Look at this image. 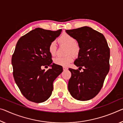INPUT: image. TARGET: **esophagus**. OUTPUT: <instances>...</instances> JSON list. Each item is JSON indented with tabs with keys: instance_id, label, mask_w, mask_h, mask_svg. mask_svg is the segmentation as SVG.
Here are the masks:
<instances>
[{
	"instance_id": "obj_1",
	"label": "esophagus",
	"mask_w": 123,
	"mask_h": 123,
	"mask_svg": "<svg viewBox=\"0 0 123 123\" xmlns=\"http://www.w3.org/2000/svg\"><path fill=\"white\" fill-rule=\"evenodd\" d=\"M63 71H67V70L68 69V68L66 67H63Z\"/></svg>"
}]
</instances>
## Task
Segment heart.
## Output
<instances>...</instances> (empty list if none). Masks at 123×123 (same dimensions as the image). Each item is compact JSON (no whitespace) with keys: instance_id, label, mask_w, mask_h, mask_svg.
<instances>
[{"instance_id":"obj_1","label":"heart","mask_w":123,"mask_h":123,"mask_svg":"<svg viewBox=\"0 0 123 123\" xmlns=\"http://www.w3.org/2000/svg\"><path fill=\"white\" fill-rule=\"evenodd\" d=\"M58 41L60 43L66 45L68 46V54H72L74 55H77L79 52V48L76 43L75 39L68 34L65 33L58 38ZM48 50L50 55L54 56L56 51V45L55 42L50 43L48 47ZM73 60V56L72 55H69L65 57H56L54 58V62L56 65L66 66L72 62Z\"/></svg>"}]
</instances>
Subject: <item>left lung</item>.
Returning <instances> with one entry per match:
<instances>
[{
  "label": "left lung",
  "mask_w": 123,
  "mask_h": 123,
  "mask_svg": "<svg viewBox=\"0 0 123 123\" xmlns=\"http://www.w3.org/2000/svg\"><path fill=\"white\" fill-rule=\"evenodd\" d=\"M74 38L79 46L78 57L74 65L83 69L69 68L72 75L68 89L77 100L87 101L98 94L110 70V50L104 35L91 27L85 26L66 30Z\"/></svg>",
  "instance_id": "left-lung-1"
}]
</instances>
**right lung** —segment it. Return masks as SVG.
I'll list each match as a JSON object with an SVG mask.
<instances>
[{
  "mask_svg": "<svg viewBox=\"0 0 123 123\" xmlns=\"http://www.w3.org/2000/svg\"><path fill=\"white\" fill-rule=\"evenodd\" d=\"M56 31L37 28L21 37L12 56L13 76L22 94L36 103L45 101L51 95L53 82L62 71L61 66L52 63L48 50L50 43L60 36ZM50 66L48 71L41 68Z\"/></svg>",
  "mask_w": 123,
  "mask_h": 123,
  "instance_id": "add662e5",
  "label": "right lung"
}]
</instances>
